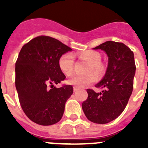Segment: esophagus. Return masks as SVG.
I'll use <instances>...</instances> for the list:
<instances>
[{"instance_id": "esophagus-1", "label": "esophagus", "mask_w": 148, "mask_h": 148, "mask_svg": "<svg viewBox=\"0 0 148 148\" xmlns=\"http://www.w3.org/2000/svg\"><path fill=\"white\" fill-rule=\"evenodd\" d=\"M78 90V87H76V86H74L73 87V90H74V92H75V91H77V90Z\"/></svg>"}]
</instances>
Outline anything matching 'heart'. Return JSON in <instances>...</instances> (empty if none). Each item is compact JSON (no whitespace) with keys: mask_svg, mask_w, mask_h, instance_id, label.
Wrapping results in <instances>:
<instances>
[{"mask_svg":"<svg viewBox=\"0 0 148 148\" xmlns=\"http://www.w3.org/2000/svg\"><path fill=\"white\" fill-rule=\"evenodd\" d=\"M79 60L87 63V74L84 75H75L68 80L70 84L76 85L79 87H84L90 84L93 83L97 80L96 74L101 76L105 73V67L101 62V56L100 53L95 50H87L81 52L77 54ZM58 66L63 74L66 76H70L74 72V58L71 53H64L59 58ZM94 71L96 74L90 73Z\"/></svg>","mask_w":148,"mask_h":148,"instance_id":"b5f03b06","label":"heart"}]
</instances>
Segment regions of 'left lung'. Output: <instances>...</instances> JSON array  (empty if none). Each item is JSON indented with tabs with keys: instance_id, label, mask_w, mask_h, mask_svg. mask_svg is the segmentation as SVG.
Wrapping results in <instances>:
<instances>
[{
	"instance_id": "8db88e82",
	"label": "left lung",
	"mask_w": 148,
	"mask_h": 148,
	"mask_svg": "<svg viewBox=\"0 0 148 148\" xmlns=\"http://www.w3.org/2000/svg\"><path fill=\"white\" fill-rule=\"evenodd\" d=\"M102 49L108 56V66L103 79L95 87L87 89L88 97L82 103L86 117L96 124L116 119L126 108L133 89L136 64L133 51L121 42L106 41L94 49Z\"/></svg>"
}]
</instances>
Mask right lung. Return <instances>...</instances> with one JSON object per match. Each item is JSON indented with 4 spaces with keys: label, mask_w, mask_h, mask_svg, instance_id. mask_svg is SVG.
Listing matches in <instances>:
<instances>
[{
    "label": "right lung",
    "mask_w": 148,
    "mask_h": 148,
    "mask_svg": "<svg viewBox=\"0 0 148 148\" xmlns=\"http://www.w3.org/2000/svg\"><path fill=\"white\" fill-rule=\"evenodd\" d=\"M72 49L54 38L40 35L23 46L15 63V87L21 108L31 121L48 126L58 122L72 85L53 84L66 78L58 60Z\"/></svg>",
    "instance_id": "1"
}]
</instances>
